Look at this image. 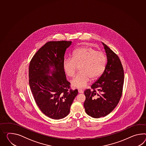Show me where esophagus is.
Segmentation results:
<instances>
[{"instance_id":"esophagus-1","label":"esophagus","mask_w":146,"mask_h":146,"mask_svg":"<svg viewBox=\"0 0 146 146\" xmlns=\"http://www.w3.org/2000/svg\"><path fill=\"white\" fill-rule=\"evenodd\" d=\"M78 92L79 93H83V91L81 89H78Z\"/></svg>"}]
</instances>
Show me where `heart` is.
<instances>
[{
	"mask_svg": "<svg viewBox=\"0 0 146 146\" xmlns=\"http://www.w3.org/2000/svg\"><path fill=\"white\" fill-rule=\"evenodd\" d=\"M107 60L102 52L98 51L89 46L81 47L75 50L72 58H65L63 62V69L70 78L74 76L78 67L80 72L71 81L74 88H83L90 79L99 77L106 68Z\"/></svg>",
	"mask_w": 146,
	"mask_h": 146,
	"instance_id": "b5f03b06",
	"label": "heart"
}]
</instances>
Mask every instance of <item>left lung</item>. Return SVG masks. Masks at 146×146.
<instances>
[{
    "label": "left lung",
    "mask_w": 146,
    "mask_h": 146,
    "mask_svg": "<svg viewBox=\"0 0 146 146\" xmlns=\"http://www.w3.org/2000/svg\"><path fill=\"white\" fill-rule=\"evenodd\" d=\"M107 63L103 74L84 91L86 113L94 118L103 117L117 106L121 98L124 82V71L120 58L105 44Z\"/></svg>",
    "instance_id": "8db88e82"
}]
</instances>
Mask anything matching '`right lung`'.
<instances>
[{
    "mask_svg": "<svg viewBox=\"0 0 146 146\" xmlns=\"http://www.w3.org/2000/svg\"><path fill=\"white\" fill-rule=\"evenodd\" d=\"M71 43L47 42L36 53L29 66V84L36 103L43 113L55 120L68 115L78 94L77 89H70L63 66L66 50Z\"/></svg>",
    "mask_w": 146,
    "mask_h": 146,
    "instance_id": "add662e5",
    "label": "right lung"
}]
</instances>
